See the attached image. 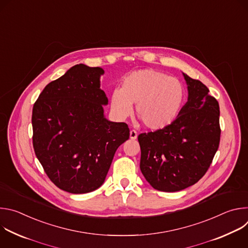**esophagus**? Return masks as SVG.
<instances>
[{"label": "esophagus", "mask_w": 248, "mask_h": 248, "mask_svg": "<svg viewBox=\"0 0 248 248\" xmlns=\"http://www.w3.org/2000/svg\"><path fill=\"white\" fill-rule=\"evenodd\" d=\"M129 137H130V139H132V140L136 139V138H137V132H136L134 129L130 130V131H129Z\"/></svg>", "instance_id": "34e87169"}]
</instances>
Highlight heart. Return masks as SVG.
Returning <instances> with one entry per match:
<instances>
[{
	"label": "heart",
	"instance_id": "1",
	"mask_svg": "<svg viewBox=\"0 0 248 248\" xmlns=\"http://www.w3.org/2000/svg\"><path fill=\"white\" fill-rule=\"evenodd\" d=\"M185 88L175 78L153 68L134 70L123 80V87L115 88L111 96L114 113L128 117L136 104V115L151 130L170 124L179 115L185 101Z\"/></svg>",
	"mask_w": 248,
	"mask_h": 248
}]
</instances>
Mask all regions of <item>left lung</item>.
Segmentation results:
<instances>
[{"label": "left lung", "mask_w": 248, "mask_h": 248, "mask_svg": "<svg viewBox=\"0 0 248 248\" xmlns=\"http://www.w3.org/2000/svg\"><path fill=\"white\" fill-rule=\"evenodd\" d=\"M183 75L188 98L178 118L162 129L138 135L141 172L153 188L165 192L196 184L220 143L218 101L201 81Z\"/></svg>", "instance_id": "1"}]
</instances>
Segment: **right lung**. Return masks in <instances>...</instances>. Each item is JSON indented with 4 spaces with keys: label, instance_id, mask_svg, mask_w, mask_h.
<instances>
[{
    "label": "right lung",
    "instance_id": "right-lung-1",
    "mask_svg": "<svg viewBox=\"0 0 248 248\" xmlns=\"http://www.w3.org/2000/svg\"><path fill=\"white\" fill-rule=\"evenodd\" d=\"M102 75L99 66L76 64L50 82L33 106L35 154L54 185L69 193L99 188L117 149L129 138L126 124L105 118Z\"/></svg>",
    "mask_w": 248,
    "mask_h": 248
}]
</instances>
